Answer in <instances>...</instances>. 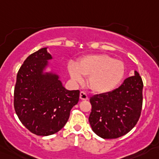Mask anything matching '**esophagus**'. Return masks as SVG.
<instances>
[{
  "label": "esophagus",
  "mask_w": 159,
  "mask_h": 159,
  "mask_svg": "<svg viewBox=\"0 0 159 159\" xmlns=\"http://www.w3.org/2000/svg\"><path fill=\"white\" fill-rule=\"evenodd\" d=\"M80 99L81 100H88V95H87L84 92H80Z\"/></svg>",
  "instance_id": "34e87169"
}]
</instances>
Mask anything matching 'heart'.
I'll return each mask as SVG.
<instances>
[{"mask_svg":"<svg viewBox=\"0 0 159 159\" xmlns=\"http://www.w3.org/2000/svg\"><path fill=\"white\" fill-rule=\"evenodd\" d=\"M68 72L74 82L81 84L82 75L88 77V85L95 93H107L117 88L125 75V65L121 60L107 54H92L82 57L76 65L70 63Z\"/></svg>","mask_w":159,"mask_h":159,"instance_id":"heart-1","label":"heart"}]
</instances>
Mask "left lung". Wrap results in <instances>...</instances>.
<instances>
[{"label":"left lung","mask_w":159,"mask_h":159,"mask_svg":"<svg viewBox=\"0 0 159 159\" xmlns=\"http://www.w3.org/2000/svg\"><path fill=\"white\" fill-rule=\"evenodd\" d=\"M143 88L141 76L134 71V75L126 79L116 89L91 97L89 123L92 130L107 139L127 134L139 119Z\"/></svg>","instance_id":"obj_1"}]
</instances>
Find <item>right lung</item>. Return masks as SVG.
Returning a JSON list of instances; mask_svg holds the SVG:
<instances>
[{"instance_id": "obj_1", "label": "right lung", "mask_w": 159, "mask_h": 159, "mask_svg": "<svg viewBox=\"0 0 159 159\" xmlns=\"http://www.w3.org/2000/svg\"><path fill=\"white\" fill-rule=\"evenodd\" d=\"M52 59L47 48H43L25 60L16 75L15 111L22 124L36 135H51L61 130L80 97L79 90L63 86L57 73L44 71Z\"/></svg>"}]
</instances>
